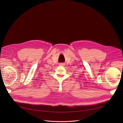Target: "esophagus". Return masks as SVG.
I'll return each mask as SVG.
<instances>
[{
  "label": "esophagus",
  "instance_id": "obj_1",
  "mask_svg": "<svg viewBox=\"0 0 123 123\" xmlns=\"http://www.w3.org/2000/svg\"><path fill=\"white\" fill-rule=\"evenodd\" d=\"M60 65H61V66H64V65H65V64H64V63H61V64H60Z\"/></svg>",
  "mask_w": 123,
  "mask_h": 123
}]
</instances>
